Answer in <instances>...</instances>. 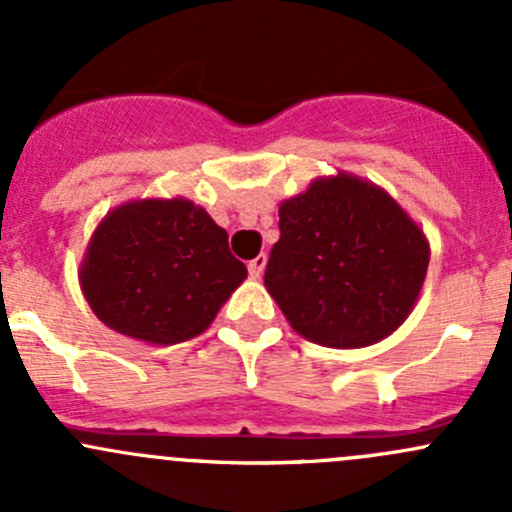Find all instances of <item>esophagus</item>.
Segmentation results:
<instances>
[{"label":"esophagus","mask_w":512,"mask_h":512,"mask_svg":"<svg viewBox=\"0 0 512 512\" xmlns=\"http://www.w3.org/2000/svg\"><path fill=\"white\" fill-rule=\"evenodd\" d=\"M265 265H267V257L265 255H257L255 260H250V265H247V270H250V277L260 280L262 272H265Z\"/></svg>","instance_id":"esophagus-1"}]
</instances>
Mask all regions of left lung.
<instances>
[{"instance_id": "8db88e82", "label": "left lung", "mask_w": 512, "mask_h": 512, "mask_svg": "<svg viewBox=\"0 0 512 512\" xmlns=\"http://www.w3.org/2000/svg\"><path fill=\"white\" fill-rule=\"evenodd\" d=\"M428 257L423 230L386 190L337 173L280 205L265 287L304 339L359 349L406 322Z\"/></svg>"}]
</instances>
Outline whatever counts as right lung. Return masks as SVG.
I'll return each mask as SVG.
<instances>
[{"label": "right lung", "mask_w": 512, "mask_h": 512, "mask_svg": "<svg viewBox=\"0 0 512 512\" xmlns=\"http://www.w3.org/2000/svg\"><path fill=\"white\" fill-rule=\"evenodd\" d=\"M245 277L227 232L185 198L118 205L98 223L79 270L106 327L163 347L203 334Z\"/></svg>", "instance_id": "right-lung-1"}]
</instances>
